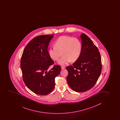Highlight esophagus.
<instances>
[{"label":"esophagus","instance_id":"1","mask_svg":"<svg viewBox=\"0 0 120 120\" xmlns=\"http://www.w3.org/2000/svg\"><path fill=\"white\" fill-rule=\"evenodd\" d=\"M61 69H64L65 68V67H64V66H62L61 67Z\"/></svg>","mask_w":120,"mask_h":120}]
</instances>
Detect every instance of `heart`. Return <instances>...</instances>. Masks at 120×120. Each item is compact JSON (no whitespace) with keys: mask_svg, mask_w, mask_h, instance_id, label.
Wrapping results in <instances>:
<instances>
[{"mask_svg":"<svg viewBox=\"0 0 120 120\" xmlns=\"http://www.w3.org/2000/svg\"><path fill=\"white\" fill-rule=\"evenodd\" d=\"M55 47L49 49V55L54 61H58L62 55L64 56L58 64L62 66L68 65L71 62H75L78 59L81 53V42L78 38L67 35L59 37L56 41Z\"/></svg>","mask_w":120,"mask_h":120,"instance_id":"heart-1","label":"heart"}]
</instances>
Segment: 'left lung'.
Masks as SVG:
<instances>
[{
  "label": "left lung",
  "mask_w": 120,
  "mask_h": 120,
  "mask_svg": "<svg viewBox=\"0 0 120 120\" xmlns=\"http://www.w3.org/2000/svg\"><path fill=\"white\" fill-rule=\"evenodd\" d=\"M81 53L73 66L66 67L67 81L70 87L77 92H84L95 85L101 71V56L97 47L85 34L80 35Z\"/></svg>",
  "instance_id": "obj_1"
}]
</instances>
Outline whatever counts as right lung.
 <instances>
[{
	"label": "right lung",
	"mask_w": 120,
	"mask_h": 120,
	"mask_svg": "<svg viewBox=\"0 0 120 120\" xmlns=\"http://www.w3.org/2000/svg\"><path fill=\"white\" fill-rule=\"evenodd\" d=\"M53 37L47 35L35 37L25 47L21 58L23 80L30 90L39 95H46L54 90L55 78L61 71L59 65L47 71L54 64L47 50Z\"/></svg>",
	"instance_id": "right-lung-1"
}]
</instances>
